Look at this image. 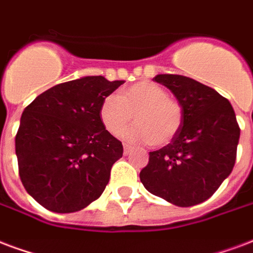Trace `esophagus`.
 <instances>
[{"mask_svg": "<svg viewBox=\"0 0 253 253\" xmlns=\"http://www.w3.org/2000/svg\"><path fill=\"white\" fill-rule=\"evenodd\" d=\"M130 152H132V147H130V145H128V144H124V155L128 156Z\"/></svg>", "mask_w": 253, "mask_h": 253, "instance_id": "obj_1", "label": "esophagus"}]
</instances>
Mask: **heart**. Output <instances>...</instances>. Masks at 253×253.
Returning a JSON list of instances; mask_svg holds the SVG:
<instances>
[{"label":"heart","instance_id":"b5f03b06","mask_svg":"<svg viewBox=\"0 0 253 253\" xmlns=\"http://www.w3.org/2000/svg\"><path fill=\"white\" fill-rule=\"evenodd\" d=\"M100 120L113 136L132 121L137 124L126 129L123 137L136 144L165 145L178 133L184 119L181 104L169 97L163 86L155 83L134 84L120 90L117 96H106L100 106Z\"/></svg>","mask_w":253,"mask_h":253}]
</instances>
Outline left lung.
Returning <instances> with one entry per match:
<instances>
[{"label":"left lung","mask_w":253,"mask_h":253,"mask_svg":"<svg viewBox=\"0 0 253 253\" xmlns=\"http://www.w3.org/2000/svg\"><path fill=\"white\" fill-rule=\"evenodd\" d=\"M181 104L184 119L178 133L140 172L152 195L177 207L210 199L231 174L236 160L240 128L231 102L214 89L178 75H157Z\"/></svg>","instance_id":"left-lung-1"}]
</instances>
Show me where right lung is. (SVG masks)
<instances>
[{"instance_id": "obj_1", "label": "right lung", "mask_w": 253, "mask_h": 253, "mask_svg": "<svg viewBox=\"0 0 253 253\" xmlns=\"http://www.w3.org/2000/svg\"><path fill=\"white\" fill-rule=\"evenodd\" d=\"M123 84L86 76L47 89L24 109L16 134L18 173L43 208L72 213L101 196L124 149L98 112Z\"/></svg>"}]
</instances>
